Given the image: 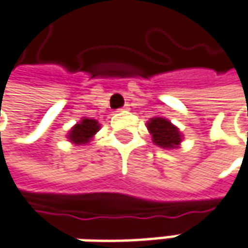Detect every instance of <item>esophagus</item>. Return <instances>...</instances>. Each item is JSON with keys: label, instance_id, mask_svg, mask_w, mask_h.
<instances>
[{"label": "esophagus", "instance_id": "1", "mask_svg": "<svg viewBox=\"0 0 248 248\" xmlns=\"http://www.w3.org/2000/svg\"><path fill=\"white\" fill-rule=\"evenodd\" d=\"M129 109V105H124V108H121V109H118L119 112H124V110H127Z\"/></svg>", "mask_w": 248, "mask_h": 248}]
</instances>
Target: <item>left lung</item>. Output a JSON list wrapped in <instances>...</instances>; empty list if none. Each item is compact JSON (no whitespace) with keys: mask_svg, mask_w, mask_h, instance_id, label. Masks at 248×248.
Segmentation results:
<instances>
[{"mask_svg":"<svg viewBox=\"0 0 248 248\" xmlns=\"http://www.w3.org/2000/svg\"><path fill=\"white\" fill-rule=\"evenodd\" d=\"M147 130L152 135L155 145L165 149H174L180 145L182 135L174 124L165 118L155 116L147 122Z\"/></svg>","mask_w":248,"mask_h":248,"instance_id":"8db88e82","label":"left lung"}]
</instances>
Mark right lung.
<instances>
[{"label": "right lung", "mask_w": 248, "mask_h": 248, "mask_svg": "<svg viewBox=\"0 0 248 248\" xmlns=\"http://www.w3.org/2000/svg\"><path fill=\"white\" fill-rule=\"evenodd\" d=\"M99 129H101V124H98V121L83 118L79 124H75L69 130L68 139L75 145H86L89 140H92L96 132H99Z\"/></svg>", "instance_id": "add662e5"}]
</instances>
